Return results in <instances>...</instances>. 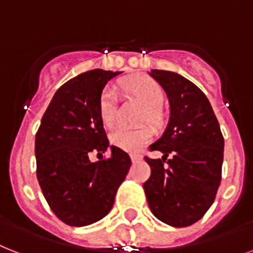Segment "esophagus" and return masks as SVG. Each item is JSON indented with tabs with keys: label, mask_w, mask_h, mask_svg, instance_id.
I'll list each match as a JSON object with an SVG mask.
<instances>
[{
	"label": "esophagus",
	"mask_w": 253,
	"mask_h": 253,
	"mask_svg": "<svg viewBox=\"0 0 253 253\" xmlns=\"http://www.w3.org/2000/svg\"><path fill=\"white\" fill-rule=\"evenodd\" d=\"M130 159H131V161H132V162H137L139 160H141V156L137 155V153H131Z\"/></svg>",
	"instance_id": "34e87169"
}]
</instances>
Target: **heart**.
<instances>
[{"label": "heart", "mask_w": 253, "mask_h": 253, "mask_svg": "<svg viewBox=\"0 0 253 253\" xmlns=\"http://www.w3.org/2000/svg\"><path fill=\"white\" fill-rule=\"evenodd\" d=\"M123 88L137 97L145 105V112L143 113L141 120L153 125L155 127H161L164 125V114L160 110L164 100V89L159 83L149 78H136L123 83ZM116 93L113 88H105L98 100V116L105 126H110L116 121ZM153 131L151 126L139 127H117L109 135L110 144L126 152L139 151L144 144L151 140Z\"/></svg>", "instance_id": "1"}]
</instances>
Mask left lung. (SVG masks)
I'll return each mask as SVG.
<instances>
[{
    "mask_svg": "<svg viewBox=\"0 0 253 253\" xmlns=\"http://www.w3.org/2000/svg\"><path fill=\"white\" fill-rule=\"evenodd\" d=\"M149 75L166 92L170 120L161 139L149 147L162 152V159L144 157L151 176L143 188L156 218L190 226L211 208L221 183L222 132L208 98L192 82L165 70H151Z\"/></svg>",
    "mask_w": 253,
    "mask_h": 253,
    "instance_id": "1",
    "label": "left lung"
}]
</instances>
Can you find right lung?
<instances>
[{"mask_svg": "<svg viewBox=\"0 0 253 253\" xmlns=\"http://www.w3.org/2000/svg\"><path fill=\"white\" fill-rule=\"evenodd\" d=\"M120 71L91 70L61 85L45 110L35 139L36 175L52 212L70 226H87L104 218L131 166L130 156L112 147L97 163L89 155L108 149L98 116V100Z\"/></svg>", "mask_w": 253, "mask_h": 253, "instance_id": "add662e5", "label": "right lung"}]
</instances>
